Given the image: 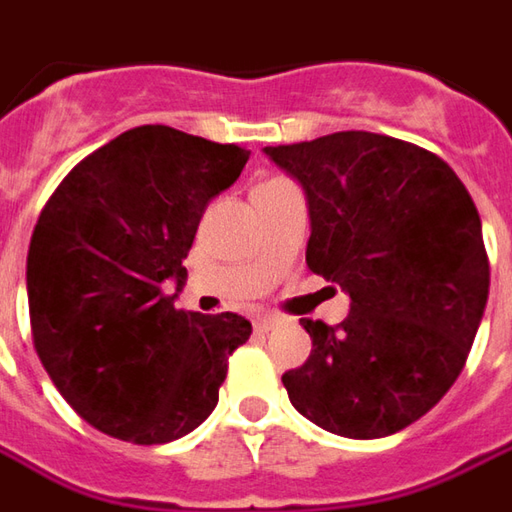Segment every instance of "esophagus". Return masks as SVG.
<instances>
[{"label":"esophagus","instance_id":"34e87169","mask_svg":"<svg viewBox=\"0 0 512 512\" xmlns=\"http://www.w3.org/2000/svg\"><path fill=\"white\" fill-rule=\"evenodd\" d=\"M273 324H276V318H273V315H256V321H253V327L259 329V332H267Z\"/></svg>","mask_w":512,"mask_h":512}]
</instances>
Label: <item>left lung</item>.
I'll use <instances>...</instances> for the list:
<instances>
[{
  "label": "left lung",
  "instance_id": "1",
  "mask_svg": "<svg viewBox=\"0 0 512 512\" xmlns=\"http://www.w3.org/2000/svg\"><path fill=\"white\" fill-rule=\"evenodd\" d=\"M264 154L307 194V267L352 298L338 327L301 318L312 352L281 375L290 403L338 437L397 434L454 386L485 315L490 264L471 194L437 154L375 132Z\"/></svg>",
  "mask_w": 512,
  "mask_h": 512
}]
</instances>
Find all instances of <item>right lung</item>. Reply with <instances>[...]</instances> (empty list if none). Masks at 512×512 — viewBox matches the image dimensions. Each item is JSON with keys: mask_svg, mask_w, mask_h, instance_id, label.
<instances>
[{"mask_svg": "<svg viewBox=\"0 0 512 512\" xmlns=\"http://www.w3.org/2000/svg\"><path fill=\"white\" fill-rule=\"evenodd\" d=\"M250 152L171 126H137L84 157L33 228V346L81 420L115 440L163 445L216 408L228 355L250 338L236 312L174 307L208 202Z\"/></svg>", "mask_w": 512, "mask_h": 512, "instance_id": "obj_1", "label": "right lung"}]
</instances>
